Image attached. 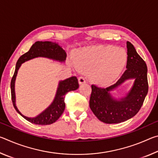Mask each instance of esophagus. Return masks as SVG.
Segmentation results:
<instances>
[{"label":"esophagus","instance_id":"34e87169","mask_svg":"<svg viewBox=\"0 0 158 158\" xmlns=\"http://www.w3.org/2000/svg\"><path fill=\"white\" fill-rule=\"evenodd\" d=\"M78 80H79V84L80 85H81V84H85V78H84V77H79Z\"/></svg>","mask_w":158,"mask_h":158}]
</instances>
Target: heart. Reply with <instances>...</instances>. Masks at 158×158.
<instances>
[{"label":"heart","instance_id":"b5f03b06","mask_svg":"<svg viewBox=\"0 0 158 158\" xmlns=\"http://www.w3.org/2000/svg\"><path fill=\"white\" fill-rule=\"evenodd\" d=\"M127 60V54L124 49L112 45H100L80 50L74 63L79 70L90 74L95 84L105 85L121 74Z\"/></svg>","mask_w":158,"mask_h":158}]
</instances>
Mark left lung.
I'll return each mask as SVG.
<instances>
[{
  "label": "left lung",
  "instance_id": "obj_1",
  "mask_svg": "<svg viewBox=\"0 0 158 158\" xmlns=\"http://www.w3.org/2000/svg\"><path fill=\"white\" fill-rule=\"evenodd\" d=\"M127 69L116 84L108 88L92 85L90 108L100 121L107 124L120 123L131 118L138 113L148 93L147 66L138 54L133 44L127 42ZM135 79L127 96L120 100L112 97L110 91L127 79Z\"/></svg>",
  "mask_w": 158,
  "mask_h": 158
}]
</instances>
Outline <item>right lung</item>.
<instances>
[{"mask_svg":"<svg viewBox=\"0 0 158 158\" xmlns=\"http://www.w3.org/2000/svg\"><path fill=\"white\" fill-rule=\"evenodd\" d=\"M37 57H44L54 60H58L59 62H65L67 54L65 51L63 49V48L60 47V46L56 42L49 41H37L35 42L28 52L21 56L17 62L14 75L12 77L11 84H10L12 100L13 106H14L16 111L28 121L35 125H50L56 121L63 113L65 107V104L64 102L65 95L67 94V93L72 91V90H75L78 89V79L76 77H72L63 80V81H60L54 100L49 106H48L44 111H42L41 114H40L36 117L29 118L23 116L19 111L17 106H16L15 91V79L21 64L26 62V61Z\"/></svg>","mask_w":158,"mask_h":158,"instance_id":"add662e5","label":"right lung"}]
</instances>
